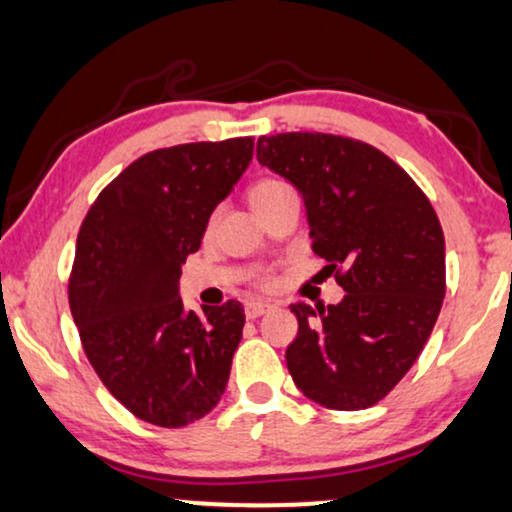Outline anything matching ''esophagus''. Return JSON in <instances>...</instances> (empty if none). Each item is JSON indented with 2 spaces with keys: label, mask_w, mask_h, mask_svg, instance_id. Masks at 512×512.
<instances>
[{
  "label": "esophagus",
  "mask_w": 512,
  "mask_h": 512,
  "mask_svg": "<svg viewBox=\"0 0 512 512\" xmlns=\"http://www.w3.org/2000/svg\"><path fill=\"white\" fill-rule=\"evenodd\" d=\"M268 310H272V305L265 303V301H249L247 305H244V315H247L249 320H256V317L265 315Z\"/></svg>",
  "instance_id": "obj_1"
}]
</instances>
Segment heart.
Here are the masks:
<instances>
[{"label":"heart","instance_id":"obj_1","mask_svg":"<svg viewBox=\"0 0 512 512\" xmlns=\"http://www.w3.org/2000/svg\"><path fill=\"white\" fill-rule=\"evenodd\" d=\"M291 185L284 183L282 178H261V181H256L254 185L249 188V202L251 207H254V211L268 207L270 202H275L277 197L284 195V192H289ZM216 223V214L209 216L207 221V232H211V228H214ZM265 287H268L270 280H263Z\"/></svg>","mask_w":512,"mask_h":512}]
</instances>
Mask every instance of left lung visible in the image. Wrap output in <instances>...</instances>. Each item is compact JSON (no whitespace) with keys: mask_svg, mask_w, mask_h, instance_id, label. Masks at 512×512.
<instances>
[{"mask_svg":"<svg viewBox=\"0 0 512 512\" xmlns=\"http://www.w3.org/2000/svg\"><path fill=\"white\" fill-rule=\"evenodd\" d=\"M256 157L303 195L322 272L345 291L336 305H291L298 334L287 348L289 374L327 409L374 407L411 369L440 315V218L400 164L355 138L261 136Z\"/></svg>","mask_w":512,"mask_h":512,"instance_id":"8db88e82","label":"left lung"}]
</instances>
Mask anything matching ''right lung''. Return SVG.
Returning <instances> with one entry per match:
<instances>
[{
    "mask_svg": "<svg viewBox=\"0 0 512 512\" xmlns=\"http://www.w3.org/2000/svg\"><path fill=\"white\" fill-rule=\"evenodd\" d=\"M251 155V136L152 150L105 185L79 228L68 298L82 348L103 386L152 426L199 421L228 386L242 303L185 313L178 277Z\"/></svg>",
    "mask_w": 512,
    "mask_h": 512,
    "instance_id": "1",
    "label": "right lung"
}]
</instances>
